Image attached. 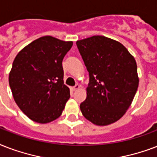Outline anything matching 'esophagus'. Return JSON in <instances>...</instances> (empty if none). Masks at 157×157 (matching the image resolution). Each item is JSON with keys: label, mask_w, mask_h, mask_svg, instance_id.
I'll return each mask as SVG.
<instances>
[{"label": "esophagus", "mask_w": 157, "mask_h": 157, "mask_svg": "<svg viewBox=\"0 0 157 157\" xmlns=\"http://www.w3.org/2000/svg\"><path fill=\"white\" fill-rule=\"evenodd\" d=\"M80 87H81V86H80V85L78 84V83H77V84L75 85V87H72V89L74 90V91H76V90H78V89H79Z\"/></svg>", "instance_id": "34e87169"}]
</instances>
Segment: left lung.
I'll list each match as a JSON object with an SVG mask.
<instances>
[{"mask_svg":"<svg viewBox=\"0 0 157 157\" xmlns=\"http://www.w3.org/2000/svg\"><path fill=\"white\" fill-rule=\"evenodd\" d=\"M76 44L89 73L87 98L80 104L82 115L99 126L116 122L138 90L134 57L120 42L104 36L78 40Z\"/></svg>","mask_w":157,"mask_h":157,"instance_id":"1","label":"left lung"}]
</instances>
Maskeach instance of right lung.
Returning <instances> with one entry per match:
<instances>
[{
	"label": "right lung",
	"instance_id": "add662e5",
	"mask_svg": "<svg viewBox=\"0 0 157 157\" xmlns=\"http://www.w3.org/2000/svg\"><path fill=\"white\" fill-rule=\"evenodd\" d=\"M72 46V41L43 36L14 58L10 87L17 105L33 121L47 124L61 115L70 97L64 84L62 60Z\"/></svg>",
	"mask_w": 157,
	"mask_h": 157
}]
</instances>
